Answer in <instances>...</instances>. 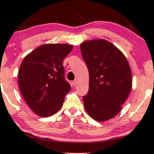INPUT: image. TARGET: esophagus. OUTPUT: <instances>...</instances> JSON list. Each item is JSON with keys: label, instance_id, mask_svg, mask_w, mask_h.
<instances>
[{"label": "esophagus", "instance_id": "esophagus-1", "mask_svg": "<svg viewBox=\"0 0 154 154\" xmlns=\"http://www.w3.org/2000/svg\"><path fill=\"white\" fill-rule=\"evenodd\" d=\"M77 84H78L77 79H75V80H74V81H72V85H73V86H75Z\"/></svg>", "mask_w": 154, "mask_h": 154}]
</instances>
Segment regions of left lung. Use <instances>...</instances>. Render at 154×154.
<instances>
[{
  "label": "left lung",
  "instance_id": "obj_1",
  "mask_svg": "<svg viewBox=\"0 0 154 154\" xmlns=\"http://www.w3.org/2000/svg\"><path fill=\"white\" fill-rule=\"evenodd\" d=\"M90 75L89 91L82 99L86 112L98 122L114 117L122 110L132 88V73L124 55L104 39L81 44Z\"/></svg>",
  "mask_w": 154,
  "mask_h": 154
}]
</instances>
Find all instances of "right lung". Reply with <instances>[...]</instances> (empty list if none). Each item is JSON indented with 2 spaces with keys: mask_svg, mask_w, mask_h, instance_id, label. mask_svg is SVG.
<instances>
[{
  "mask_svg": "<svg viewBox=\"0 0 154 154\" xmlns=\"http://www.w3.org/2000/svg\"><path fill=\"white\" fill-rule=\"evenodd\" d=\"M73 46L47 44L24 57L18 73L21 93L35 114L47 117L62 108L71 85L64 78V59Z\"/></svg>",
  "mask_w": 154,
  "mask_h": 154,
  "instance_id": "1",
  "label": "right lung"
}]
</instances>
